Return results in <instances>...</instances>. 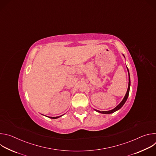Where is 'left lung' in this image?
I'll use <instances>...</instances> for the list:
<instances>
[{
  "instance_id": "8db88e82",
  "label": "left lung",
  "mask_w": 156,
  "mask_h": 156,
  "mask_svg": "<svg viewBox=\"0 0 156 156\" xmlns=\"http://www.w3.org/2000/svg\"><path fill=\"white\" fill-rule=\"evenodd\" d=\"M124 56V55H123ZM127 68V67H126ZM127 70H128V76H129V78H128V90H127V91H126V93L124 97V98L123 99V100L122 101V102L117 106L115 107L114 109L112 110H108V111H100V110H96L94 109L96 112H98L99 113H101V114H112V113H114V112H115V111L119 110L123 105L125 103V102L126 101L127 99H128V95H129V87H130V76H129V70L127 68Z\"/></svg>"
}]
</instances>
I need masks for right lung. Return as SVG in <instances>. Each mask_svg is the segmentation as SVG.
Segmentation results:
<instances>
[{
    "label": "right lung",
    "instance_id": "1",
    "mask_svg": "<svg viewBox=\"0 0 156 156\" xmlns=\"http://www.w3.org/2000/svg\"><path fill=\"white\" fill-rule=\"evenodd\" d=\"M61 116H62V115H61ZM61 116H58V117H49V118L53 119H57V118H58V117H61Z\"/></svg>",
    "mask_w": 156,
    "mask_h": 156
}]
</instances>
